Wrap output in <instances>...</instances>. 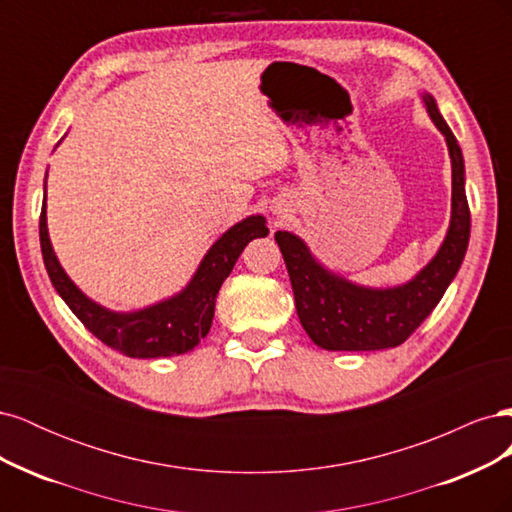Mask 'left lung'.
<instances>
[{
    "instance_id": "left-lung-1",
    "label": "left lung",
    "mask_w": 512,
    "mask_h": 512,
    "mask_svg": "<svg viewBox=\"0 0 512 512\" xmlns=\"http://www.w3.org/2000/svg\"><path fill=\"white\" fill-rule=\"evenodd\" d=\"M433 123L446 136L453 164V215L448 235L429 265L406 286L371 290L354 286L324 271L305 243L290 232H275L280 245L294 305L305 333L324 350H384L404 344L436 309L448 284L457 275L470 241V207L463 185V156L455 134L425 96Z\"/></svg>"
}]
</instances>
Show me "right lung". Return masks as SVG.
Listing matches in <instances>:
<instances>
[{
    "label": "right lung",
    "mask_w": 512,
    "mask_h": 512,
    "mask_svg": "<svg viewBox=\"0 0 512 512\" xmlns=\"http://www.w3.org/2000/svg\"><path fill=\"white\" fill-rule=\"evenodd\" d=\"M269 228L262 215H252L226 230L213 243L190 286L175 299L141 309L134 314H115L89 301L59 267L46 230V200L40 211V247L46 273H49L59 297L79 318L85 329L94 333L102 344L132 359H160L190 352L203 339L213 322L215 297L230 275L243 247L256 237H267Z\"/></svg>",
    "instance_id": "right-lung-1"
}]
</instances>
